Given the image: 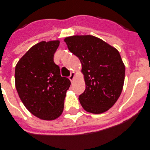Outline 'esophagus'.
Listing matches in <instances>:
<instances>
[{
  "label": "esophagus",
  "mask_w": 150,
  "mask_h": 150,
  "mask_svg": "<svg viewBox=\"0 0 150 150\" xmlns=\"http://www.w3.org/2000/svg\"><path fill=\"white\" fill-rule=\"evenodd\" d=\"M75 72H71V75L69 76V79L71 80V82H73L74 81V79H75Z\"/></svg>",
  "instance_id": "esophagus-1"
}]
</instances>
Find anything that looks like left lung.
<instances>
[{"label":"left lung","instance_id":"8db88e82","mask_svg":"<svg viewBox=\"0 0 150 150\" xmlns=\"http://www.w3.org/2000/svg\"><path fill=\"white\" fill-rule=\"evenodd\" d=\"M68 50L82 64L86 88L79 96L88 112L100 114L112 108L121 94L125 67L118 50L99 38L75 35L66 38Z\"/></svg>","mask_w":150,"mask_h":150}]
</instances>
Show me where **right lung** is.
Listing matches in <instances>:
<instances>
[{
    "label": "right lung",
    "instance_id": "right-lung-1",
    "mask_svg": "<svg viewBox=\"0 0 150 150\" xmlns=\"http://www.w3.org/2000/svg\"><path fill=\"white\" fill-rule=\"evenodd\" d=\"M59 46V40L40 42L21 57L15 67V86L21 100L34 116L45 120L61 116L71 85L54 62Z\"/></svg>",
    "mask_w": 150,
    "mask_h": 150
}]
</instances>
